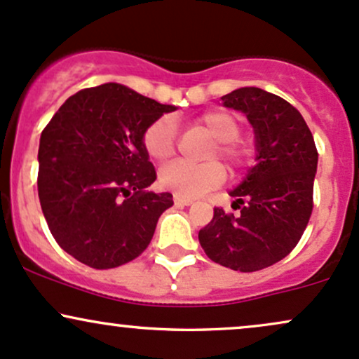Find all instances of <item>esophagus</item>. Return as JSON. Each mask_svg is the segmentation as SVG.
Returning <instances> with one entry per match:
<instances>
[{"label":"esophagus","mask_w":359,"mask_h":359,"mask_svg":"<svg viewBox=\"0 0 359 359\" xmlns=\"http://www.w3.org/2000/svg\"><path fill=\"white\" fill-rule=\"evenodd\" d=\"M172 200H175L176 205H181V207H188V205L193 203L191 198H184V196H180V195L172 196Z\"/></svg>","instance_id":"1"}]
</instances>
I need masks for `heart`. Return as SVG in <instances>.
<instances>
[{"label": "heart", "instance_id": "obj_1", "mask_svg": "<svg viewBox=\"0 0 359 359\" xmlns=\"http://www.w3.org/2000/svg\"><path fill=\"white\" fill-rule=\"evenodd\" d=\"M212 139L215 147L208 159L220 158L227 163L232 171H241L251 163L252 149L248 142L239 139L241 122L236 115L225 110H210L201 114L195 120ZM144 149L152 159L166 161L176 152V126L171 116L164 115L144 130ZM225 180V169L217 161L207 164H190L184 161H175L161 169V187L184 198H195L203 193L220 187Z\"/></svg>", "mask_w": 359, "mask_h": 359}]
</instances>
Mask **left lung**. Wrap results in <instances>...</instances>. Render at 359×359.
<instances>
[{"label":"left lung","instance_id":"left-lung-1","mask_svg":"<svg viewBox=\"0 0 359 359\" xmlns=\"http://www.w3.org/2000/svg\"><path fill=\"white\" fill-rule=\"evenodd\" d=\"M224 107L245 114L256 135V166L231 196L241 213L213 208L198 232L205 255L233 271H259L299 244L313 208L316 142L293 104L261 88L222 96Z\"/></svg>","mask_w":359,"mask_h":359}]
</instances>
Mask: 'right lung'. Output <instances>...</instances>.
<instances>
[{
  "label": "right lung",
  "mask_w": 359,
  "mask_h": 359,
  "mask_svg": "<svg viewBox=\"0 0 359 359\" xmlns=\"http://www.w3.org/2000/svg\"><path fill=\"white\" fill-rule=\"evenodd\" d=\"M172 104L116 83L69 96L42 130L39 198L50 233L67 255L95 269L142 255L171 193L146 191L156 169L144 130Z\"/></svg>",
  "instance_id": "obj_1"
}]
</instances>
